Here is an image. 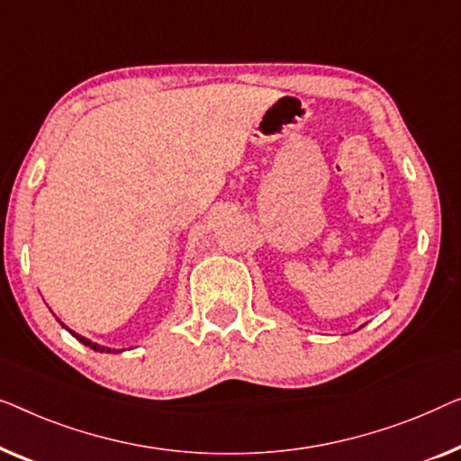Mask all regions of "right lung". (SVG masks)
<instances>
[{"instance_id": "obj_1", "label": "right lung", "mask_w": 461, "mask_h": 461, "mask_svg": "<svg viewBox=\"0 0 461 461\" xmlns=\"http://www.w3.org/2000/svg\"><path fill=\"white\" fill-rule=\"evenodd\" d=\"M58 321H60V320H58ZM60 323H62V321H60ZM62 326H64V323H62ZM64 328H67V326H64ZM67 330H68V328H67ZM68 332H70V334H73L77 340H79V342H83V345H86V347H89V348H94V351H100V353H121V348H110V347H104V345H98V342L89 340V339H86V336H81V334H77V332H73V330H68ZM122 351H125V348H122Z\"/></svg>"}]
</instances>
